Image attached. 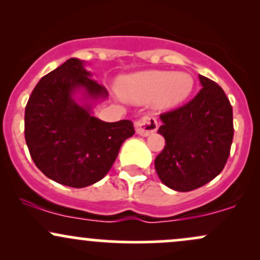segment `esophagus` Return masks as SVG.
Listing matches in <instances>:
<instances>
[{"label": "esophagus", "mask_w": 260, "mask_h": 260, "mask_svg": "<svg viewBox=\"0 0 260 260\" xmlns=\"http://www.w3.org/2000/svg\"><path fill=\"white\" fill-rule=\"evenodd\" d=\"M158 129V122L153 116H143L136 122V132L139 136L147 137Z\"/></svg>", "instance_id": "esophagus-1"}]
</instances>
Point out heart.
Masks as SVG:
<instances>
[{
    "label": "heart",
    "mask_w": 260,
    "mask_h": 260,
    "mask_svg": "<svg viewBox=\"0 0 260 260\" xmlns=\"http://www.w3.org/2000/svg\"><path fill=\"white\" fill-rule=\"evenodd\" d=\"M193 85L192 76L187 73L144 71L122 79L118 92L122 99L129 102L154 100L159 108H169L189 98Z\"/></svg>",
    "instance_id": "b5f03b06"
}]
</instances>
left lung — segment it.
Returning a JSON list of instances; mask_svg holds the SVG:
<instances>
[{
    "instance_id": "left-lung-1",
    "label": "left lung",
    "mask_w": 260,
    "mask_h": 260,
    "mask_svg": "<svg viewBox=\"0 0 260 260\" xmlns=\"http://www.w3.org/2000/svg\"><path fill=\"white\" fill-rule=\"evenodd\" d=\"M202 88L187 104L160 115L165 147L155 158L162 184L175 191L199 189L223 170L233 141V111L215 81L199 75Z\"/></svg>"
}]
</instances>
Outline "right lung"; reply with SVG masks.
Instances as JSON below:
<instances>
[{
	"label": "right lung",
	"instance_id": "1",
	"mask_svg": "<svg viewBox=\"0 0 260 260\" xmlns=\"http://www.w3.org/2000/svg\"><path fill=\"white\" fill-rule=\"evenodd\" d=\"M82 61L67 60L39 80L27 102L24 137L34 164L47 178L70 187L88 186L104 178L119 148L135 135L128 119L104 122L80 105L74 93L105 99L107 90L90 78Z\"/></svg>",
	"mask_w": 260,
	"mask_h": 260
}]
</instances>
